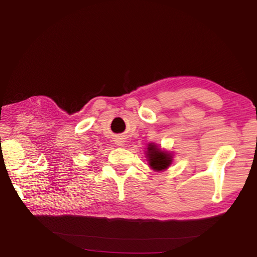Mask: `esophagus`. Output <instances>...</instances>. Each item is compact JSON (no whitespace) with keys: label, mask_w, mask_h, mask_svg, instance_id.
<instances>
[{"label":"esophagus","mask_w":257,"mask_h":257,"mask_svg":"<svg viewBox=\"0 0 257 257\" xmlns=\"http://www.w3.org/2000/svg\"><path fill=\"white\" fill-rule=\"evenodd\" d=\"M116 144H118L119 146H123V142L122 141H118V142H116Z\"/></svg>","instance_id":"esophagus-1"}]
</instances>
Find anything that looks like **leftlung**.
Returning <instances> with one entry per match:
<instances>
[{"instance_id":"8db88e82","label":"left lung","mask_w":257,"mask_h":257,"mask_svg":"<svg viewBox=\"0 0 257 257\" xmlns=\"http://www.w3.org/2000/svg\"><path fill=\"white\" fill-rule=\"evenodd\" d=\"M147 158H149L150 167L156 171L165 170L172 162L171 155L167 152H162L155 145L150 144L147 147Z\"/></svg>"}]
</instances>
